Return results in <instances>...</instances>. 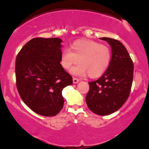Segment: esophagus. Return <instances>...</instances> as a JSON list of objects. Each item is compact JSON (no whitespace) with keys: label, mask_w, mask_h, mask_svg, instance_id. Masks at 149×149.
Returning a JSON list of instances; mask_svg holds the SVG:
<instances>
[{"label":"esophagus","mask_w":149,"mask_h":149,"mask_svg":"<svg viewBox=\"0 0 149 149\" xmlns=\"http://www.w3.org/2000/svg\"><path fill=\"white\" fill-rule=\"evenodd\" d=\"M73 83H79V80L78 79H77V78H73Z\"/></svg>","instance_id":"esophagus-1"}]
</instances>
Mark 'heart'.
<instances>
[{
  "instance_id": "b5f03b06",
  "label": "heart",
  "mask_w": 149,
  "mask_h": 149,
  "mask_svg": "<svg viewBox=\"0 0 149 149\" xmlns=\"http://www.w3.org/2000/svg\"><path fill=\"white\" fill-rule=\"evenodd\" d=\"M70 50L64 49L60 56V64L66 70L80 63L71 70L73 74L91 78H97L108 67L111 60V51L105 44L93 40H80L73 42Z\"/></svg>"
}]
</instances>
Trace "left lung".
Wrapping results in <instances>:
<instances>
[{
  "mask_svg": "<svg viewBox=\"0 0 149 149\" xmlns=\"http://www.w3.org/2000/svg\"><path fill=\"white\" fill-rule=\"evenodd\" d=\"M101 40L109 43L112 56L107 70L97 81L89 82L86 95L88 107L100 116L109 115L121 107L130 95L134 64L126 48L120 41L109 38Z\"/></svg>",
  "mask_w": 149,
  "mask_h": 149,
  "instance_id": "8db88e82",
  "label": "left lung"
}]
</instances>
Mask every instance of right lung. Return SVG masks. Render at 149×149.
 <instances>
[{
    "label": "right lung",
    "instance_id": "add662e5",
    "mask_svg": "<svg viewBox=\"0 0 149 149\" xmlns=\"http://www.w3.org/2000/svg\"><path fill=\"white\" fill-rule=\"evenodd\" d=\"M59 38H36L26 43L15 60L16 85L21 100L36 113L54 116L64 105L62 91L72 78L60 64Z\"/></svg>",
    "mask_w": 149,
    "mask_h": 149
}]
</instances>
